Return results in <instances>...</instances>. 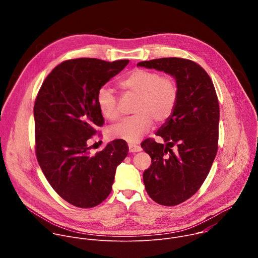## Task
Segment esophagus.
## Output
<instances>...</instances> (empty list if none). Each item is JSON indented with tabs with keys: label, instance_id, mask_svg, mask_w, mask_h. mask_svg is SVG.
<instances>
[{
	"label": "esophagus",
	"instance_id": "1",
	"mask_svg": "<svg viewBox=\"0 0 258 258\" xmlns=\"http://www.w3.org/2000/svg\"><path fill=\"white\" fill-rule=\"evenodd\" d=\"M128 150L131 153H135V152H140L142 150V148L138 145H134V144H128Z\"/></svg>",
	"mask_w": 258,
	"mask_h": 258
}]
</instances>
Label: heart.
Segmentation results:
<instances>
[{"instance_id": "heart-1", "label": "heart", "mask_w": 258, "mask_h": 258, "mask_svg": "<svg viewBox=\"0 0 258 258\" xmlns=\"http://www.w3.org/2000/svg\"><path fill=\"white\" fill-rule=\"evenodd\" d=\"M119 85L124 91L137 95L133 107L136 114L110 126L107 133L111 139L136 143L151 128L153 119L161 123L172 114L177 102L178 89L170 77L160 76L153 70L136 68L127 73ZM96 102L106 119L118 118V98L111 89L105 86L99 88Z\"/></svg>"}]
</instances>
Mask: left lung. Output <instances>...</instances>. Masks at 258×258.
Returning <instances> with one entry per match:
<instances>
[{"mask_svg":"<svg viewBox=\"0 0 258 258\" xmlns=\"http://www.w3.org/2000/svg\"><path fill=\"white\" fill-rule=\"evenodd\" d=\"M138 66L164 71L177 85L175 108L156 133L165 144L147 139L141 145L152 159L143 174L147 193L158 204L174 206L200 189L215 158L217 96L207 72L194 61L160 58L139 62Z\"/></svg>","mask_w":258,"mask_h":258,"instance_id":"obj_1","label":"left lung"}]
</instances>
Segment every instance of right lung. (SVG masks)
I'll return each instance as SVG.
<instances>
[{"instance_id": "obj_1", "label": "right lung", "mask_w": 258, "mask_h": 258, "mask_svg": "<svg viewBox=\"0 0 258 258\" xmlns=\"http://www.w3.org/2000/svg\"><path fill=\"white\" fill-rule=\"evenodd\" d=\"M128 62L94 58L64 61L51 71L36 96V158L56 193L77 207H95L109 196L116 167L127 155L123 140L110 142L95 155H91L88 142L104 123L97 91Z\"/></svg>"}]
</instances>
